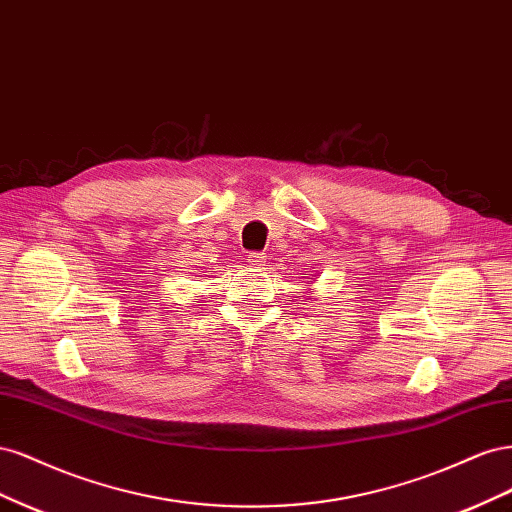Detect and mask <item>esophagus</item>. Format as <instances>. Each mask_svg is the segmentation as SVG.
Listing matches in <instances>:
<instances>
[{
    "mask_svg": "<svg viewBox=\"0 0 512 512\" xmlns=\"http://www.w3.org/2000/svg\"><path fill=\"white\" fill-rule=\"evenodd\" d=\"M247 262H250V267L260 269L262 265H265V256H262V254H250V256H247Z\"/></svg>",
    "mask_w": 512,
    "mask_h": 512,
    "instance_id": "obj_1",
    "label": "esophagus"
}]
</instances>
